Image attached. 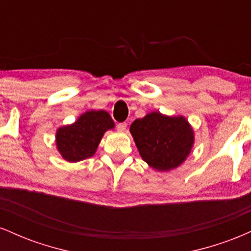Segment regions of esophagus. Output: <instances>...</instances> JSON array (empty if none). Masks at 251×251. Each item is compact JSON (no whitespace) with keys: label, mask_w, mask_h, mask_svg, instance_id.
Masks as SVG:
<instances>
[{"label":"esophagus","mask_w":251,"mask_h":251,"mask_svg":"<svg viewBox=\"0 0 251 251\" xmlns=\"http://www.w3.org/2000/svg\"><path fill=\"white\" fill-rule=\"evenodd\" d=\"M126 127H127V124H126V123H120V124H118V125H117V129H118V131H120V132L125 131Z\"/></svg>","instance_id":"esophagus-1"}]
</instances>
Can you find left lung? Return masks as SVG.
Segmentation results:
<instances>
[{
    "mask_svg": "<svg viewBox=\"0 0 251 251\" xmlns=\"http://www.w3.org/2000/svg\"><path fill=\"white\" fill-rule=\"evenodd\" d=\"M129 131L143 159L158 171L179 166L194 144V131L185 118L166 117L159 112L134 120Z\"/></svg>",
    "mask_w": 251,
    "mask_h": 251,
    "instance_id": "left-lung-1",
    "label": "left lung"
}]
</instances>
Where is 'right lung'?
Listing matches in <instances>:
<instances>
[{
  "label": "right lung",
  "mask_w": 251,
  "mask_h": 251,
  "mask_svg": "<svg viewBox=\"0 0 251 251\" xmlns=\"http://www.w3.org/2000/svg\"><path fill=\"white\" fill-rule=\"evenodd\" d=\"M113 127L114 123L107 112L88 111L74 124L57 129V150L67 162L87 159L96 153L103 133Z\"/></svg>",
  "instance_id": "add662e5"
}]
</instances>
